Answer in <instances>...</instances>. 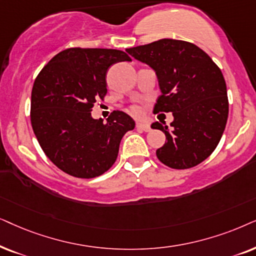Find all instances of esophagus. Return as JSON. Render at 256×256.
I'll return each mask as SVG.
<instances>
[{"mask_svg": "<svg viewBox=\"0 0 256 256\" xmlns=\"http://www.w3.org/2000/svg\"><path fill=\"white\" fill-rule=\"evenodd\" d=\"M137 128L145 132L151 131V126H150V124H146V122H137Z\"/></svg>", "mask_w": 256, "mask_h": 256, "instance_id": "34e87169", "label": "esophagus"}]
</instances>
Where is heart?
I'll return each instance as SVG.
<instances>
[{
	"mask_svg": "<svg viewBox=\"0 0 256 256\" xmlns=\"http://www.w3.org/2000/svg\"><path fill=\"white\" fill-rule=\"evenodd\" d=\"M142 108L139 106V105H134V106L131 108V112L136 116H140L142 114Z\"/></svg>",
	"mask_w": 256,
	"mask_h": 256,
	"instance_id": "1",
	"label": "heart"
}]
</instances>
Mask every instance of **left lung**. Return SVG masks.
Masks as SVG:
<instances>
[{
    "mask_svg": "<svg viewBox=\"0 0 256 256\" xmlns=\"http://www.w3.org/2000/svg\"><path fill=\"white\" fill-rule=\"evenodd\" d=\"M148 64L158 78L160 94L154 114L172 112L168 126L153 122L166 136L156 156L171 168L196 166L219 144L228 118L226 82L219 66L205 51L185 40L162 38L126 49Z\"/></svg>",
    "mask_w": 256,
    "mask_h": 256,
    "instance_id": "left-lung-1",
    "label": "left lung"
}]
</instances>
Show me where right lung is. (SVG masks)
Here are the masks:
<instances>
[{"label": "right lung", "instance_id": "1", "mask_svg": "<svg viewBox=\"0 0 256 256\" xmlns=\"http://www.w3.org/2000/svg\"><path fill=\"white\" fill-rule=\"evenodd\" d=\"M130 62L124 51L70 48L49 60L35 80L30 119L48 158L68 174L94 178L117 159L119 144L136 122L122 111L108 118L91 116L96 100L106 94V72Z\"/></svg>", "mask_w": 256, "mask_h": 256}]
</instances>
